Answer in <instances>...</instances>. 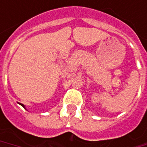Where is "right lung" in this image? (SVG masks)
I'll return each mask as SVG.
<instances>
[{"instance_id": "obj_1", "label": "right lung", "mask_w": 147, "mask_h": 147, "mask_svg": "<svg viewBox=\"0 0 147 147\" xmlns=\"http://www.w3.org/2000/svg\"><path fill=\"white\" fill-rule=\"evenodd\" d=\"M20 105H21V106H22V107H23V108H25V109H26V107H25V106H24V105H23V104H21V103H20Z\"/></svg>"}]
</instances>
